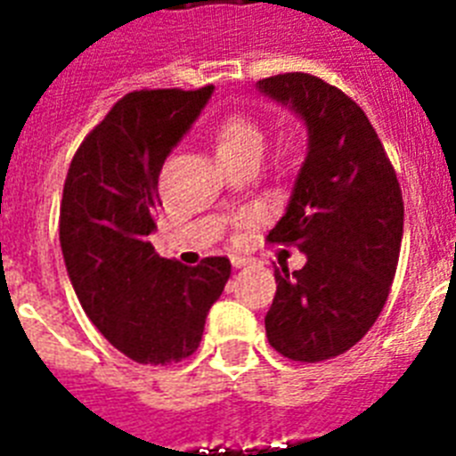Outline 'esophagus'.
I'll use <instances>...</instances> for the list:
<instances>
[{
  "label": "esophagus",
  "instance_id": "1",
  "mask_svg": "<svg viewBox=\"0 0 456 456\" xmlns=\"http://www.w3.org/2000/svg\"><path fill=\"white\" fill-rule=\"evenodd\" d=\"M248 263H253L250 257H246V256H232V265H234V267H246V265H248Z\"/></svg>",
  "mask_w": 456,
  "mask_h": 456
}]
</instances>
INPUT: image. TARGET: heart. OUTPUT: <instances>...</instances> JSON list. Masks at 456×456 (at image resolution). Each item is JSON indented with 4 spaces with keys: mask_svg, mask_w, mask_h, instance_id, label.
I'll return each mask as SVG.
<instances>
[{
    "mask_svg": "<svg viewBox=\"0 0 456 456\" xmlns=\"http://www.w3.org/2000/svg\"><path fill=\"white\" fill-rule=\"evenodd\" d=\"M213 146L220 163L248 156L260 158L265 149V132L248 113H229L215 127Z\"/></svg>",
    "mask_w": 456,
    "mask_h": 456,
    "instance_id": "obj_1",
    "label": "heart"
}]
</instances>
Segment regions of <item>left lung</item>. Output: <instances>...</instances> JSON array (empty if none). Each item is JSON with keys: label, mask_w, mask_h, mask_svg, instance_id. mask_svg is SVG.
I'll use <instances>...</instances> for the list:
<instances>
[{"label": "left lung", "mask_w": 456, "mask_h": 456, "mask_svg": "<svg viewBox=\"0 0 456 456\" xmlns=\"http://www.w3.org/2000/svg\"><path fill=\"white\" fill-rule=\"evenodd\" d=\"M257 89L307 125V156L284 217L267 236L298 246L307 263L274 270L267 340L293 362L331 360L364 338L388 300L403 243V191L369 118L338 87L284 73Z\"/></svg>", "instance_id": "left-lung-1"}]
</instances>
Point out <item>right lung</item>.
<instances>
[{
  "label": "right lung",
  "instance_id": "add662e5",
  "mask_svg": "<svg viewBox=\"0 0 456 456\" xmlns=\"http://www.w3.org/2000/svg\"><path fill=\"white\" fill-rule=\"evenodd\" d=\"M213 85L125 94L75 151L61 199L59 239L68 277L92 324L139 364L196 353L232 265L165 260L149 236L165 158L199 118Z\"/></svg>",
  "mask_w": 456,
  "mask_h": 456
}]
</instances>
